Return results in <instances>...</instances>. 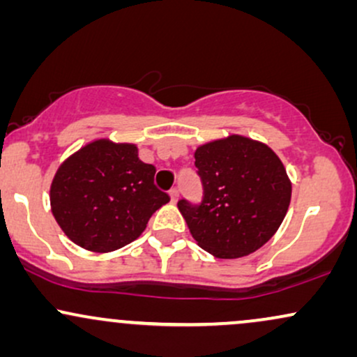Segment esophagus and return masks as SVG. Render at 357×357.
<instances>
[{"label": "esophagus", "instance_id": "1", "mask_svg": "<svg viewBox=\"0 0 357 357\" xmlns=\"http://www.w3.org/2000/svg\"><path fill=\"white\" fill-rule=\"evenodd\" d=\"M169 196H171V202H173V203H176V202H178V196H179V191H178V190H176V188H173V190H171V191H169Z\"/></svg>", "mask_w": 357, "mask_h": 357}]
</instances>
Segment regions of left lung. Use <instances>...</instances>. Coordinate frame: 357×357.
<instances>
[{
  "label": "left lung",
  "mask_w": 357,
  "mask_h": 357,
  "mask_svg": "<svg viewBox=\"0 0 357 357\" xmlns=\"http://www.w3.org/2000/svg\"><path fill=\"white\" fill-rule=\"evenodd\" d=\"M203 183L198 206L178 203L198 247L216 258L257 252L275 235L292 196V181L272 147L240 134L204 142L195 151Z\"/></svg>",
  "instance_id": "left-lung-1"
}]
</instances>
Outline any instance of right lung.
Segmentation results:
<instances>
[{"label":"right lung","instance_id":"1","mask_svg":"<svg viewBox=\"0 0 357 357\" xmlns=\"http://www.w3.org/2000/svg\"><path fill=\"white\" fill-rule=\"evenodd\" d=\"M155 167L132 142L93 139L68 155L50 184V208L79 247L109 253L141 236L155 210L169 202L154 186Z\"/></svg>","mask_w":357,"mask_h":357}]
</instances>
